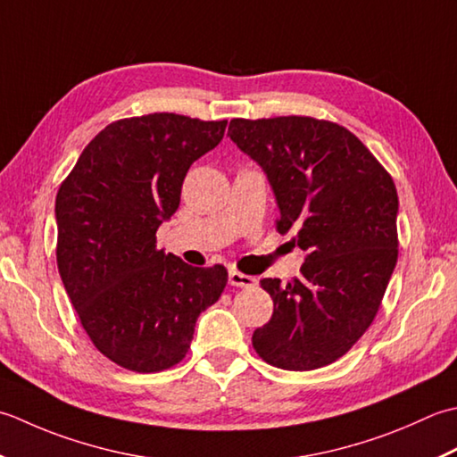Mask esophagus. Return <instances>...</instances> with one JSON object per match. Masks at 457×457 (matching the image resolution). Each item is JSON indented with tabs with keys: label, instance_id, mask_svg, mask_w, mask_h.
Returning <instances> with one entry per match:
<instances>
[{
	"label": "esophagus",
	"instance_id": "esophagus-1",
	"mask_svg": "<svg viewBox=\"0 0 457 457\" xmlns=\"http://www.w3.org/2000/svg\"><path fill=\"white\" fill-rule=\"evenodd\" d=\"M256 278L254 276H248V274H242L238 270H228V284L230 286H237V287H253L256 286Z\"/></svg>",
	"mask_w": 457,
	"mask_h": 457
}]
</instances>
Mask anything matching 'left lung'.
Returning <instances> with one entry per match:
<instances>
[{"label":"left lung","instance_id":"obj_1","mask_svg":"<svg viewBox=\"0 0 457 457\" xmlns=\"http://www.w3.org/2000/svg\"><path fill=\"white\" fill-rule=\"evenodd\" d=\"M228 134L268 175L278 232H295L307 253L292 282L260 280L274 313L254 331V351L286 370L329 365L369 329L396 266L393 177L355 134L328 120L235 118Z\"/></svg>","mask_w":457,"mask_h":457}]
</instances>
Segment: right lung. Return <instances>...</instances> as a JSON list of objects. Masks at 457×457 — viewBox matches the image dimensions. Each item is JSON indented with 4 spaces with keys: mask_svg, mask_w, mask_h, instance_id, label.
Listing matches in <instances>:
<instances>
[{
    "mask_svg": "<svg viewBox=\"0 0 457 457\" xmlns=\"http://www.w3.org/2000/svg\"><path fill=\"white\" fill-rule=\"evenodd\" d=\"M227 120L171 112L116 120L61 183L57 266L79 320L102 355L136 372L181 362L195 321L225 290V266L195 268L157 250L189 167L225 136Z\"/></svg>",
    "mask_w": 457,
    "mask_h": 457,
    "instance_id": "obj_1",
    "label": "right lung"
}]
</instances>
